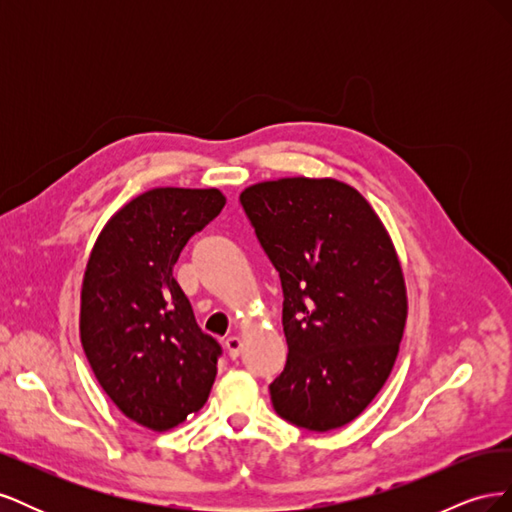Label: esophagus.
<instances>
[{"mask_svg": "<svg viewBox=\"0 0 512 512\" xmlns=\"http://www.w3.org/2000/svg\"><path fill=\"white\" fill-rule=\"evenodd\" d=\"M224 346H226V350H228V356L230 359H237V356L241 354V337H237V335H230V337H226V342H224Z\"/></svg>", "mask_w": 512, "mask_h": 512, "instance_id": "34e87169", "label": "esophagus"}]
</instances>
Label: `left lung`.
I'll return each mask as SVG.
<instances>
[{
	"instance_id": "obj_1",
	"label": "left lung",
	"mask_w": 512,
	"mask_h": 512,
	"mask_svg": "<svg viewBox=\"0 0 512 512\" xmlns=\"http://www.w3.org/2000/svg\"><path fill=\"white\" fill-rule=\"evenodd\" d=\"M280 273L286 367L269 386L275 412L331 431L354 421L395 365L408 297L395 245L352 185L284 177L239 196Z\"/></svg>"
}]
</instances>
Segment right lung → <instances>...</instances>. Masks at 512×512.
<instances>
[{"mask_svg": "<svg viewBox=\"0 0 512 512\" xmlns=\"http://www.w3.org/2000/svg\"><path fill=\"white\" fill-rule=\"evenodd\" d=\"M226 205L215 190L153 188L108 220L81 288V344L130 421L168 431L198 412L218 374L220 344L198 329L173 267L194 232Z\"/></svg>", "mask_w": 512, "mask_h": 512, "instance_id": "add662e5", "label": "right lung"}]
</instances>
